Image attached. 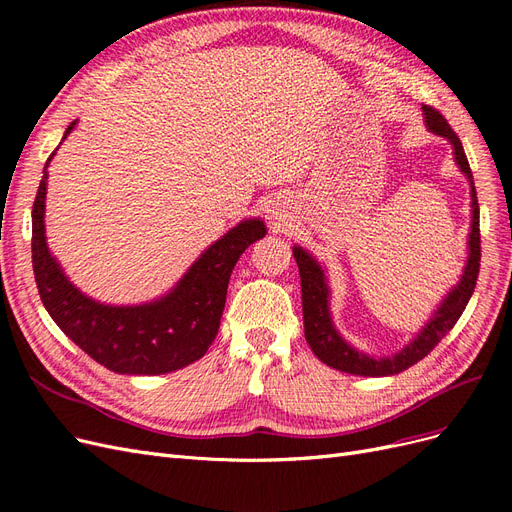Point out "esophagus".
<instances>
[{
	"label": "esophagus",
	"instance_id": "obj_1",
	"mask_svg": "<svg viewBox=\"0 0 512 512\" xmlns=\"http://www.w3.org/2000/svg\"><path fill=\"white\" fill-rule=\"evenodd\" d=\"M267 218L271 220V224H273V226L280 228V226H284V224H286V218H288V215H286V211H284L282 203H271V205L267 207Z\"/></svg>",
	"mask_w": 512,
	"mask_h": 512
}]
</instances>
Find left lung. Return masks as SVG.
<instances>
[{
    "label": "left lung",
    "instance_id": "8db88e82",
    "mask_svg": "<svg viewBox=\"0 0 512 512\" xmlns=\"http://www.w3.org/2000/svg\"><path fill=\"white\" fill-rule=\"evenodd\" d=\"M423 113H425L427 128L433 134L444 136L446 141H451L455 151V162L461 168V173L468 177L470 188H472L470 190L472 228H470V239H468L466 269H463L459 284L446 294L440 307L433 312V316L423 327V331L418 333L404 350H399L393 356H384V359H374V356L352 348L346 339L337 333L335 324L331 320L329 286H327V277H324L322 267L303 250V247H297V245L292 247V254H294V260H297L299 275H301L303 324H305L307 344L324 365L346 371V374H352V376H395L399 371H404L414 363L425 359V356L440 344V339L455 327L476 288L478 269H480V228H478V200H476L472 170L459 136L453 132L451 126H448L446 119L440 115V111L425 104Z\"/></svg>",
    "mask_w": 512,
    "mask_h": 512
}]
</instances>
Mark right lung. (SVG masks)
I'll use <instances>...</instances> for the list:
<instances>
[{
	"mask_svg": "<svg viewBox=\"0 0 512 512\" xmlns=\"http://www.w3.org/2000/svg\"><path fill=\"white\" fill-rule=\"evenodd\" d=\"M46 166L32 209V262L40 299L57 327L115 374L158 376L198 361L218 335L230 273L247 247L267 235L265 224L243 220L228 230L166 297L145 305H104L74 288L46 247Z\"/></svg>",
	"mask_w": 512,
	"mask_h": 512,
	"instance_id": "right-lung-1",
	"label": "right lung"
}]
</instances>
